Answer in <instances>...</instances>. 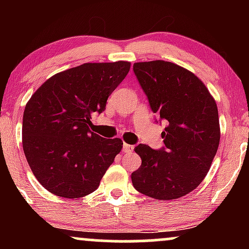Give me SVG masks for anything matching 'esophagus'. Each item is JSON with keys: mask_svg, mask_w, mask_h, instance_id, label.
<instances>
[{"mask_svg": "<svg viewBox=\"0 0 249 249\" xmlns=\"http://www.w3.org/2000/svg\"><path fill=\"white\" fill-rule=\"evenodd\" d=\"M123 151H124L125 153L132 152V151H133V146H132V145L126 144V142H124V144H123Z\"/></svg>", "mask_w": 249, "mask_h": 249, "instance_id": "esophagus-1", "label": "esophagus"}]
</instances>
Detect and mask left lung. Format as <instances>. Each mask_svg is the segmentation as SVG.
Instances as JSON below:
<instances>
[{"mask_svg": "<svg viewBox=\"0 0 249 249\" xmlns=\"http://www.w3.org/2000/svg\"><path fill=\"white\" fill-rule=\"evenodd\" d=\"M133 71L152 111L168 124L161 150L134 147L142 166L131 174L133 187L157 200L178 199L199 186L218 151L215 99L201 79L172 62H138Z\"/></svg>", "mask_w": 249, "mask_h": 249, "instance_id": "obj_1", "label": "left lung"}]
</instances>
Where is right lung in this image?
<instances>
[{"label":"right lung","mask_w":249,"mask_h":249,"mask_svg":"<svg viewBox=\"0 0 249 249\" xmlns=\"http://www.w3.org/2000/svg\"><path fill=\"white\" fill-rule=\"evenodd\" d=\"M130 67L126 61L84 63L51 76L28 101L23 151L34 176L50 193L75 199L98 188L123 142L91 132V117L105 110Z\"/></svg>","instance_id":"right-lung-1"}]
</instances>
